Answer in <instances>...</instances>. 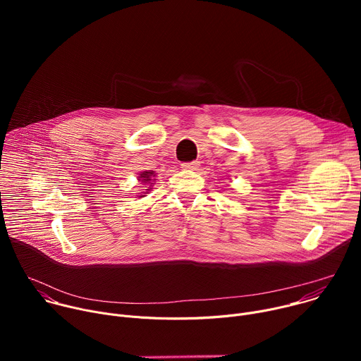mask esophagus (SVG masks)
I'll list each match as a JSON object with an SVG mask.
<instances>
[{
    "mask_svg": "<svg viewBox=\"0 0 361 361\" xmlns=\"http://www.w3.org/2000/svg\"><path fill=\"white\" fill-rule=\"evenodd\" d=\"M198 167V161H191V163H183L181 169L184 170H195Z\"/></svg>",
    "mask_w": 361,
    "mask_h": 361,
    "instance_id": "34e87169",
    "label": "esophagus"
}]
</instances>
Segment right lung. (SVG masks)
I'll return each mask as SVG.
<instances>
[{"label": "right lung", "mask_w": 361, "mask_h": 361, "mask_svg": "<svg viewBox=\"0 0 361 361\" xmlns=\"http://www.w3.org/2000/svg\"><path fill=\"white\" fill-rule=\"evenodd\" d=\"M137 178H138V181H140L141 184L147 185L145 191H142V192H138V197L141 198V197H145V194H148V192L151 191L152 185L156 184V183H152V181H156V173L151 171V170H147V171H141V173H140V176H138Z\"/></svg>", "instance_id": "1"}]
</instances>
